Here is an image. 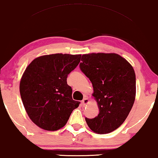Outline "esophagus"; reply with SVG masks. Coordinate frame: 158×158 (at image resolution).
I'll return each instance as SVG.
<instances>
[{
    "mask_svg": "<svg viewBox=\"0 0 158 158\" xmlns=\"http://www.w3.org/2000/svg\"><path fill=\"white\" fill-rule=\"evenodd\" d=\"M88 103H89V99L86 97L84 98V99L81 101V104H82L83 106H87Z\"/></svg>",
    "mask_w": 158,
    "mask_h": 158,
    "instance_id": "34e87169",
    "label": "esophagus"
}]
</instances>
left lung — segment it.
<instances>
[{
  "mask_svg": "<svg viewBox=\"0 0 158 158\" xmlns=\"http://www.w3.org/2000/svg\"><path fill=\"white\" fill-rule=\"evenodd\" d=\"M81 71L89 78L92 94L99 113L93 119L85 118L91 131L109 133L125 122L135 98V74L127 60L116 53L82 55Z\"/></svg>",
  "mask_w": 158,
  "mask_h": 158,
  "instance_id": "obj_1",
  "label": "left lung"
}]
</instances>
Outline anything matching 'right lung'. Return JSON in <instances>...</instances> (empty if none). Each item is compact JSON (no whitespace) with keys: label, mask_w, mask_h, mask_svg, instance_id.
<instances>
[{"label":"right lung","mask_w":158,"mask_h":158,"mask_svg":"<svg viewBox=\"0 0 158 158\" xmlns=\"http://www.w3.org/2000/svg\"><path fill=\"white\" fill-rule=\"evenodd\" d=\"M81 55L52 54L35 58L19 82V92L29 118L40 128L55 131L64 127L73 109L67 77L81 60Z\"/></svg>","instance_id":"obj_1"}]
</instances>
